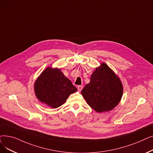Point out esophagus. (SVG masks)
<instances>
[{"instance_id":"esophagus-1","label":"esophagus","mask_w":153,"mask_h":153,"mask_svg":"<svg viewBox=\"0 0 153 153\" xmlns=\"http://www.w3.org/2000/svg\"><path fill=\"white\" fill-rule=\"evenodd\" d=\"M82 85H78L77 86V89H78V91H79V92H81V91H82Z\"/></svg>"}]
</instances>
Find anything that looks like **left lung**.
<instances>
[{
  "label": "left lung",
  "instance_id": "1",
  "mask_svg": "<svg viewBox=\"0 0 153 153\" xmlns=\"http://www.w3.org/2000/svg\"><path fill=\"white\" fill-rule=\"evenodd\" d=\"M81 94L91 108L101 113L113 109L121 101L123 85L116 73L102 62L92 72Z\"/></svg>",
  "mask_w": 153,
  "mask_h": 153
}]
</instances>
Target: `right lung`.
I'll use <instances>...</instances> for the list:
<instances>
[{"label": "right lung", "mask_w": 153, "mask_h": 153, "mask_svg": "<svg viewBox=\"0 0 153 153\" xmlns=\"http://www.w3.org/2000/svg\"><path fill=\"white\" fill-rule=\"evenodd\" d=\"M34 88L38 100L52 109L64 104L68 97L77 91L60 69L51 66L37 78Z\"/></svg>", "instance_id": "add662e5"}]
</instances>
